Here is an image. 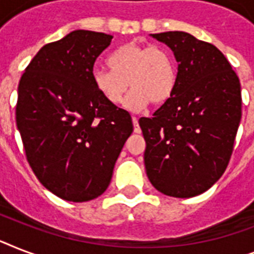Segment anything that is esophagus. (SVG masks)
<instances>
[{
	"label": "esophagus",
	"mask_w": 254,
	"mask_h": 254,
	"mask_svg": "<svg viewBox=\"0 0 254 254\" xmlns=\"http://www.w3.org/2000/svg\"><path fill=\"white\" fill-rule=\"evenodd\" d=\"M133 125H134V133H141V127L138 125V119L137 117H131Z\"/></svg>",
	"instance_id": "obj_1"
}]
</instances>
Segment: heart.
I'll return each instance as SVG.
<instances>
[{
	"instance_id": "obj_1",
	"label": "heart",
	"mask_w": 254,
	"mask_h": 254,
	"mask_svg": "<svg viewBox=\"0 0 254 254\" xmlns=\"http://www.w3.org/2000/svg\"><path fill=\"white\" fill-rule=\"evenodd\" d=\"M107 69H95L92 83L101 97L111 105L125 100L129 111H142L153 104L167 103L175 93L178 71L171 54L161 46L127 43L107 58Z\"/></svg>"
}]
</instances>
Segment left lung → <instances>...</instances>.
Segmentation results:
<instances>
[{"label":"left lung","mask_w":254,"mask_h":254,"mask_svg":"<svg viewBox=\"0 0 254 254\" xmlns=\"http://www.w3.org/2000/svg\"><path fill=\"white\" fill-rule=\"evenodd\" d=\"M178 62L175 93L141 117L149 181L174 197L200 195L228 166L241 120V87L220 50L185 31L151 34Z\"/></svg>","instance_id":"1"}]
</instances>
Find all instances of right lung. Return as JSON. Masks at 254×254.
I'll use <instances>...</instances> for the list:
<instances>
[{
	"label": "right lung",
	"mask_w": 254,
	"mask_h": 254,
	"mask_svg": "<svg viewBox=\"0 0 254 254\" xmlns=\"http://www.w3.org/2000/svg\"><path fill=\"white\" fill-rule=\"evenodd\" d=\"M112 38L75 30L43 46L18 85L15 120L27 162L64 200H92L108 189L133 131L129 112L107 103L92 83L93 64Z\"/></svg>",
	"instance_id": "right-lung-1"
}]
</instances>
